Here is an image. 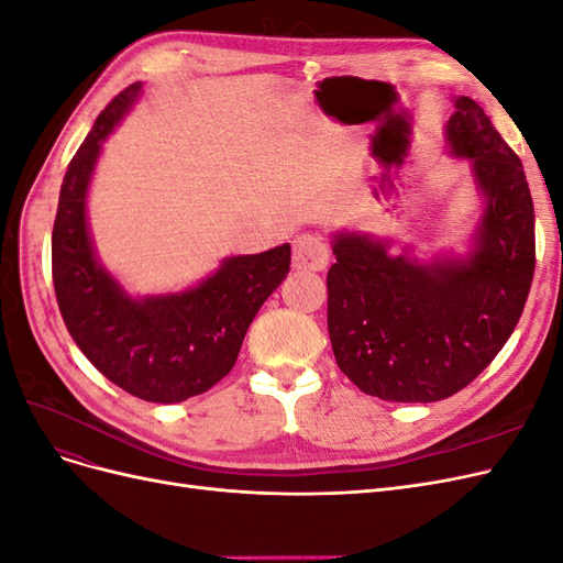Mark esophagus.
<instances>
[{"label":"esophagus","mask_w":563,"mask_h":563,"mask_svg":"<svg viewBox=\"0 0 563 563\" xmlns=\"http://www.w3.org/2000/svg\"><path fill=\"white\" fill-rule=\"evenodd\" d=\"M331 251L327 242L317 234H300L294 242V267L308 269V272H321L329 267Z\"/></svg>","instance_id":"1"}]
</instances>
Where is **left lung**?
<instances>
[{
	"label": "left lung",
	"instance_id": "8db88e82",
	"mask_svg": "<svg viewBox=\"0 0 563 563\" xmlns=\"http://www.w3.org/2000/svg\"><path fill=\"white\" fill-rule=\"evenodd\" d=\"M446 141L486 197L467 258L422 265L360 232L333 236L329 335L340 371L371 397L446 399L496 360L536 269V216L521 159L476 100L455 98Z\"/></svg>",
	"mask_w": 563,
	"mask_h": 563
}]
</instances>
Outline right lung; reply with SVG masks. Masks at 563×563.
<instances>
[{
  "label": "right lung",
  "instance_id": "obj_1",
  "mask_svg": "<svg viewBox=\"0 0 563 563\" xmlns=\"http://www.w3.org/2000/svg\"><path fill=\"white\" fill-rule=\"evenodd\" d=\"M141 84L112 98L67 166L51 234V272L67 331L84 356L129 395L176 404L203 395L232 371L253 317L284 282L291 246L234 255L183 294L131 298L96 261L87 228V190L119 119Z\"/></svg>",
  "mask_w": 563,
  "mask_h": 563
}]
</instances>
